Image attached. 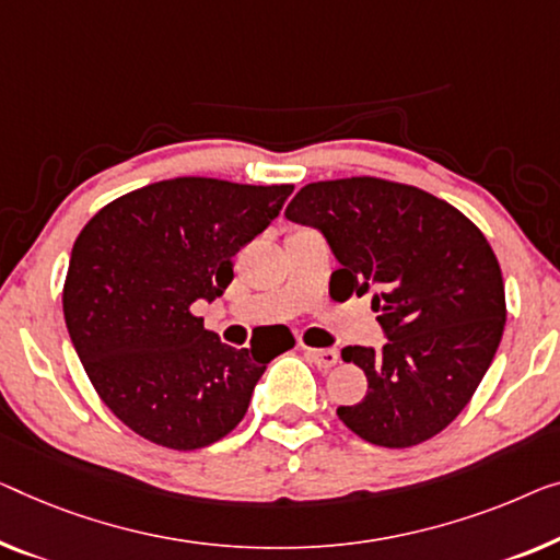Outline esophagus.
<instances>
[{
	"label": "esophagus",
	"instance_id": "34e87169",
	"mask_svg": "<svg viewBox=\"0 0 560 560\" xmlns=\"http://www.w3.org/2000/svg\"><path fill=\"white\" fill-rule=\"evenodd\" d=\"M304 354L312 360L316 366H322V370H329L339 362V352L337 349H312V347H304Z\"/></svg>",
	"mask_w": 560,
	"mask_h": 560
}]
</instances>
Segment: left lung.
I'll list each match as a JSON object with an SVG mask.
<instances>
[{"label":"left lung","instance_id":"8db88e82","mask_svg":"<svg viewBox=\"0 0 560 560\" xmlns=\"http://www.w3.org/2000/svg\"><path fill=\"white\" fill-rule=\"evenodd\" d=\"M287 219L324 233L339 261L331 296L372 291L387 334L382 349H341L364 370L366 395L339 407V420L380 447L435 438L470 402L503 337L505 287L488 238L447 200L372 175L308 183Z\"/></svg>","mask_w":560,"mask_h":560}]
</instances>
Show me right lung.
Listing matches in <instances>:
<instances>
[{
    "label": "right lung",
    "instance_id": "1",
    "mask_svg": "<svg viewBox=\"0 0 560 560\" xmlns=\"http://www.w3.org/2000/svg\"><path fill=\"white\" fill-rule=\"evenodd\" d=\"M294 186L171 178L115 198L72 246L62 312L100 399L155 445L198 450L244 420L283 337L223 345L190 312L233 279V256L277 219Z\"/></svg>",
    "mask_w": 560,
    "mask_h": 560
}]
</instances>
